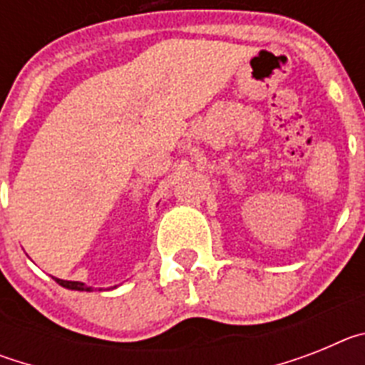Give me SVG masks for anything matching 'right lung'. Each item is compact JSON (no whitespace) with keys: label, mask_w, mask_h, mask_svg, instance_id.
I'll use <instances>...</instances> for the list:
<instances>
[{"label":"right lung","mask_w":365,"mask_h":365,"mask_svg":"<svg viewBox=\"0 0 365 365\" xmlns=\"http://www.w3.org/2000/svg\"><path fill=\"white\" fill-rule=\"evenodd\" d=\"M54 282L58 285L66 287V289H71V291H91V287H86V283L82 282H67V279H58L54 278Z\"/></svg>","instance_id":"1"}]
</instances>
